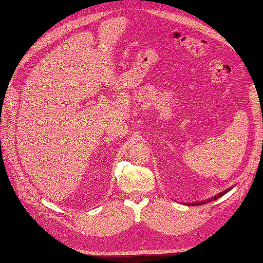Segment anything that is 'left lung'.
I'll return each mask as SVG.
<instances>
[{"label": "left lung", "mask_w": 263, "mask_h": 263, "mask_svg": "<svg viewBox=\"0 0 263 263\" xmlns=\"http://www.w3.org/2000/svg\"><path fill=\"white\" fill-rule=\"evenodd\" d=\"M232 190V187H230V188H228V190H225V191H223V192H220V193H218L217 195H215V196H213V197H210V199H208V200H203V201H200V202H193V203H185L186 205H201V204H204V203H206V202H211L213 200H217V199H219L220 196H223L224 194H227L228 192H230Z\"/></svg>", "instance_id": "left-lung-1"}]
</instances>
